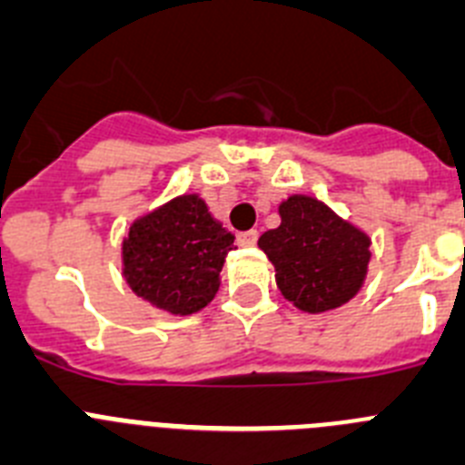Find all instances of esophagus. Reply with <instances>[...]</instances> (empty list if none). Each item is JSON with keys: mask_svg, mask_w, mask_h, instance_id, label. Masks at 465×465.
Listing matches in <instances>:
<instances>
[{"mask_svg": "<svg viewBox=\"0 0 465 465\" xmlns=\"http://www.w3.org/2000/svg\"><path fill=\"white\" fill-rule=\"evenodd\" d=\"M257 238H259L257 229H250V232L238 233L236 241H238V245H241V248H252L254 242H257Z\"/></svg>", "mask_w": 465, "mask_h": 465, "instance_id": "34e87169", "label": "esophagus"}]
</instances>
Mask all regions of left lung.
Segmentation results:
<instances>
[{
    "label": "left lung",
    "instance_id": "left-lung-1",
    "mask_svg": "<svg viewBox=\"0 0 465 465\" xmlns=\"http://www.w3.org/2000/svg\"><path fill=\"white\" fill-rule=\"evenodd\" d=\"M280 227L263 232L259 248L275 266V282L303 312L336 311L363 287L371 238L324 202L292 194L278 206Z\"/></svg>",
    "mask_w": 465,
    "mask_h": 465
}]
</instances>
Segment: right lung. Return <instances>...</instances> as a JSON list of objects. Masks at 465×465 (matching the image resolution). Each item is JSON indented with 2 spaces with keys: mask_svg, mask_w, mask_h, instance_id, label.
I'll return each mask as SVG.
<instances>
[{
  "mask_svg": "<svg viewBox=\"0 0 465 465\" xmlns=\"http://www.w3.org/2000/svg\"><path fill=\"white\" fill-rule=\"evenodd\" d=\"M233 233L199 194L175 196L134 220L123 241V275L132 292L169 315H194L215 299Z\"/></svg>",
  "mask_w": 465,
  "mask_h": 465,
  "instance_id": "right-lung-1",
  "label": "right lung"
}]
</instances>
